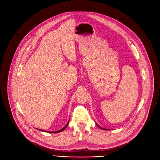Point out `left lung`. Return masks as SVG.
Segmentation results:
<instances>
[{
  "label": "left lung",
  "mask_w": 160,
  "mask_h": 160,
  "mask_svg": "<svg viewBox=\"0 0 160 160\" xmlns=\"http://www.w3.org/2000/svg\"><path fill=\"white\" fill-rule=\"evenodd\" d=\"M97 124V123H96ZM97 125L98 126V127L100 128H101V129H102V130H108V129H106V128H102V127H100L99 125H98L97 124Z\"/></svg>",
  "instance_id": "8db88e82"
}]
</instances>
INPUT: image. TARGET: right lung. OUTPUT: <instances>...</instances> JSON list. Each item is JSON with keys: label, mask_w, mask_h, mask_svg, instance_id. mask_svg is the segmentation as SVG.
Here are the masks:
<instances>
[{"label": "right lung", "mask_w": 160, "mask_h": 160, "mask_svg": "<svg viewBox=\"0 0 160 160\" xmlns=\"http://www.w3.org/2000/svg\"><path fill=\"white\" fill-rule=\"evenodd\" d=\"M69 121H68V122H67V124H66V125L65 126V127H63V128H62V129H60V130H57V131H54V132H49V131H46V130H41V129H38V128H36V129H38V130H41V131H42V132H48V133H58V132H62V131H63L65 128H66V127H67V125L69 124Z\"/></svg>", "instance_id": "add662e5"}]
</instances>
